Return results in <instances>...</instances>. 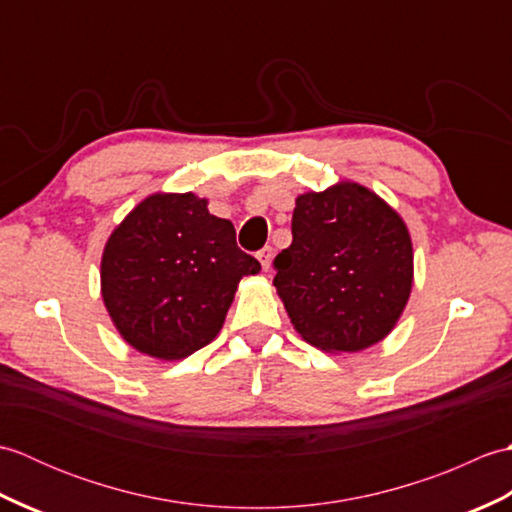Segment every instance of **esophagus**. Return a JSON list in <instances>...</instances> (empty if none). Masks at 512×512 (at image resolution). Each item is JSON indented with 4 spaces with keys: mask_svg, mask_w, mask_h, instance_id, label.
Here are the masks:
<instances>
[{
    "mask_svg": "<svg viewBox=\"0 0 512 512\" xmlns=\"http://www.w3.org/2000/svg\"><path fill=\"white\" fill-rule=\"evenodd\" d=\"M273 253H275L273 246H264V248L259 250V253H257L259 264H262V268H264V270H268V268H270V262H273Z\"/></svg>",
    "mask_w": 512,
    "mask_h": 512,
    "instance_id": "obj_1",
    "label": "esophagus"
}]
</instances>
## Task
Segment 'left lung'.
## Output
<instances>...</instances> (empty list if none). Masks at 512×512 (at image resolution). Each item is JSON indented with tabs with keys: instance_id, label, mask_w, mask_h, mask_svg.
I'll return each instance as SVG.
<instances>
[{
	"instance_id": "1",
	"label": "left lung",
	"mask_w": 512,
	"mask_h": 512,
	"mask_svg": "<svg viewBox=\"0 0 512 512\" xmlns=\"http://www.w3.org/2000/svg\"><path fill=\"white\" fill-rule=\"evenodd\" d=\"M273 268V284L303 339L323 352H358L383 341L407 306L411 237L376 193L341 182L299 195L292 244Z\"/></svg>"
}]
</instances>
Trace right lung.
<instances>
[{
    "label": "right lung",
    "mask_w": 512,
    "mask_h": 512,
    "mask_svg": "<svg viewBox=\"0 0 512 512\" xmlns=\"http://www.w3.org/2000/svg\"><path fill=\"white\" fill-rule=\"evenodd\" d=\"M228 220L193 193H156L118 224L103 250L101 292L123 339L178 361L211 343L239 279L257 275Z\"/></svg>",
    "instance_id": "right-lung-1"
}]
</instances>
